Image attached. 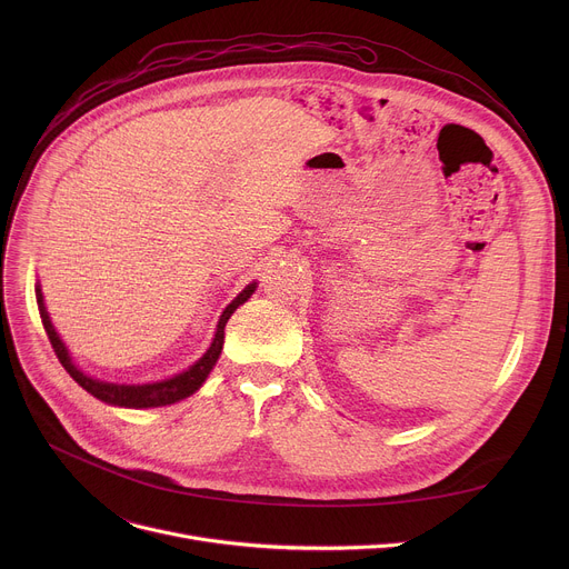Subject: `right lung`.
<instances>
[{"instance_id":"right-lung-1","label":"right lung","mask_w":569,"mask_h":569,"mask_svg":"<svg viewBox=\"0 0 569 569\" xmlns=\"http://www.w3.org/2000/svg\"><path fill=\"white\" fill-rule=\"evenodd\" d=\"M254 290H257V281L248 283L233 297V301L222 310V315L218 319V327H216V336H213L209 349L202 353V358H198L189 369H184V371H180L171 378L154 380V382H141V385L139 382L137 385L108 382V380H99V378L86 373L71 360L69 349L64 347L58 331L53 329L51 317H49L47 306H44V295H42L40 281H36V301H38V310H40V317H42V323H44V331L49 336V342H51L60 365L67 369V373L80 387H83L88 393H92L94 398H99L108 405H114V408L148 410V408H164V405H173L178 400H184L204 385V380L209 378L211 369L216 367V362L220 358V351H222V345H224V323H227V319L233 315V310L238 306H242L254 295Z\"/></svg>"}]
</instances>
